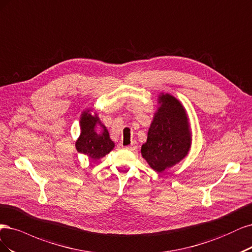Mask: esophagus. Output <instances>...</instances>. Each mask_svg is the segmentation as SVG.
<instances>
[{"instance_id": "obj_1", "label": "esophagus", "mask_w": 252, "mask_h": 252, "mask_svg": "<svg viewBox=\"0 0 252 252\" xmlns=\"http://www.w3.org/2000/svg\"><path fill=\"white\" fill-rule=\"evenodd\" d=\"M125 149L129 150V151H135V150L137 149V142H136V141H133L131 144L127 145V147H126Z\"/></svg>"}]
</instances>
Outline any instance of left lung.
I'll use <instances>...</instances> for the list:
<instances>
[{
	"mask_svg": "<svg viewBox=\"0 0 252 252\" xmlns=\"http://www.w3.org/2000/svg\"><path fill=\"white\" fill-rule=\"evenodd\" d=\"M191 147V131L183 104L168 93H160L158 108L142 144L141 155L158 173L179 163Z\"/></svg>",
	"mask_w": 252,
	"mask_h": 252,
	"instance_id": "1",
	"label": "left lung"
}]
</instances>
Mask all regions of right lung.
<instances>
[{
	"instance_id": "right-lung-1",
	"label": "right lung",
	"mask_w": 252,
	"mask_h": 252,
	"mask_svg": "<svg viewBox=\"0 0 252 252\" xmlns=\"http://www.w3.org/2000/svg\"><path fill=\"white\" fill-rule=\"evenodd\" d=\"M92 110H86L79 119L80 135L75 142L78 153L87 155L93 160H98L109 154L115 147V143L110 138L109 131L100 121L97 113L92 115ZM100 126L102 131L97 133L95 127Z\"/></svg>"
}]
</instances>
